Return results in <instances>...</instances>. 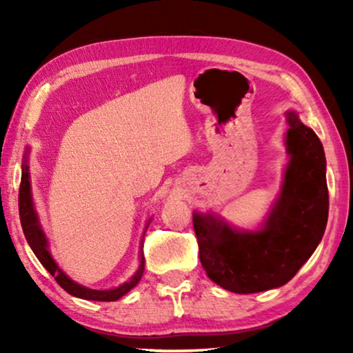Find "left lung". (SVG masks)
<instances>
[{
	"instance_id": "8db88e82",
	"label": "left lung",
	"mask_w": 353,
	"mask_h": 353,
	"mask_svg": "<svg viewBox=\"0 0 353 353\" xmlns=\"http://www.w3.org/2000/svg\"><path fill=\"white\" fill-rule=\"evenodd\" d=\"M286 122L289 162L259 230H239L212 212H192L202 268L226 291L254 294L284 286L325 234L330 197L323 144L296 112H286Z\"/></svg>"
}]
</instances>
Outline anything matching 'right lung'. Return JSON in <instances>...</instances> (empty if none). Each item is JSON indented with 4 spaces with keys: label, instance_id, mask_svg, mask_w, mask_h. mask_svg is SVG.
Returning a JSON list of instances; mask_svg holds the SVG:
<instances>
[{
    "label": "right lung",
    "instance_id": "add662e5",
    "mask_svg": "<svg viewBox=\"0 0 353 353\" xmlns=\"http://www.w3.org/2000/svg\"><path fill=\"white\" fill-rule=\"evenodd\" d=\"M28 154H30V148L26 149V154H23V163H22V176H21V188H19V215H21V223L23 234H26V239L28 245H30L33 254L37 255V259L40 260V263L45 267L48 272H50L57 284L70 294V296L85 299V301H98V302H114L119 301L120 297H123L125 294L132 291V289L139 283V279L143 276L144 272V255H143V243H141V252H139V267L132 278L123 284H120L117 288L112 289H90L81 286V284L75 283L74 279H70L67 274L59 268V265L56 263V260L52 259L50 252V244H48V239L45 236V231L41 230L40 219H38V214L35 210V204H33L32 197V185H30V168H28ZM151 223V219H149L146 228H144V233H146L148 226ZM144 238V234H143Z\"/></svg>",
    "mask_w": 353,
    "mask_h": 353
}]
</instances>
